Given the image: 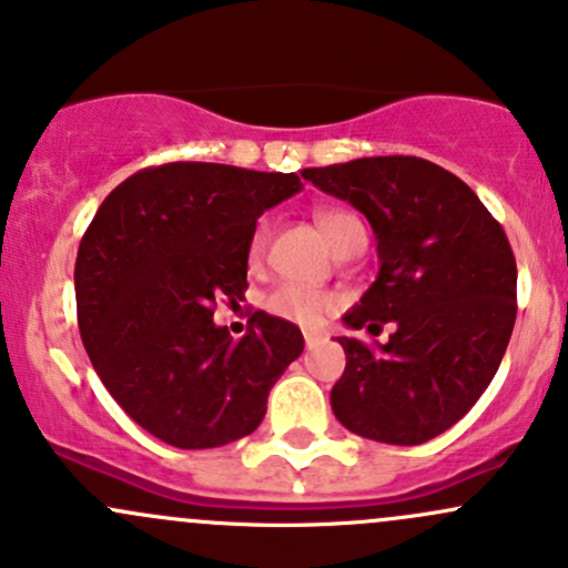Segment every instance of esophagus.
Instances as JSON below:
<instances>
[{"label":"esophagus","mask_w":568,"mask_h":568,"mask_svg":"<svg viewBox=\"0 0 568 568\" xmlns=\"http://www.w3.org/2000/svg\"><path fill=\"white\" fill-rule=\"evenodd\" d=\"M321 341H324V335H318V332H305V346L307 348H316Z\"/></svg>","instance_id":"esophagus-1"}]
</instances>
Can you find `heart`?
<instances>
[{
  "mask_svg": "<svg viewBox=\"0 0 568 568\" xmlns=\"http://www.w3.org/2000/svg\"><path fill=\"white\" fill-rule=\"evenodd\" d=\"M316 225L326 236V242L332 244V250L343 252L352 247L354 242L365 239V227L352 211L343 209H318L316 211ZM266 236L268 227L266 222L255 227L250 242V261H257L266 250ZM263 307L266 313H272L274 318H283L288 324L305 326V329H316V326L329 316L337 307V294L326 288H311V285L300 283H280L263 296Z\"/></svg>",
  "mask_w": 568,
  "mask_h": 568,
  "instance_id": "1",
  "label": "heart"
}]
</instances>
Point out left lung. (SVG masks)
I'll return each mask as SVG.
<instances>
[{"label":"left lung","instance_id":"1","mask_svg":"<svg viewBox=\"0 0 568 568\" xmlns=\"http://www.w3.org/2000/svg\"><path fill=\"white\" fill-rule=\"evenodd\" d=\"M368 216L379 277L346 313L385 346L337 337L346 371L332 412L348 432L420 445L459 423L495 379L517 321V261L478 194L439 164L374 156L302 170Z\"/></svg>","mask_w":568,"mask_h":568}]
</instances>
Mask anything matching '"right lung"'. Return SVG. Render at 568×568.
<instances>
[{
  "instance_id": "right-lung-1",
  "label": "right lung",
  "mask_w": 568,
  "mask_h": 568,
  "mask_svg": "<svg viewBox=\"0 0 568 568\" xmlns=\"http://www.w3.org/2000/svg\"><path fill=\"white\" fill-rule=\"evenodd\" d=\"M300 189L296 173L173 162L125 178L84 231L73 268L82 343L109 395L162 443L247 437L305 348L300 326L263 311L242 341L214 324L216 300L247 291L257 216Z\"/></svg>"
}]
</instances>
